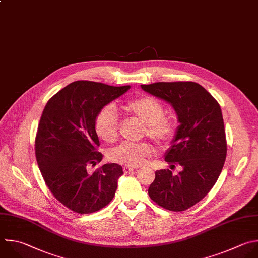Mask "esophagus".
<instances>
[{"label":"esophagus","mask_w":258,"mask_h":258,"mask_svg":"<svg viewBox=\"0 0 258 258\" xmlns=\"http://www.w3.org/2000/svg\"><path fill=\"white\" fill-rule=\"evenodd\" d=\"M135 170V168H133V167H128V166H125V167H123V171H124V173H131V172H133V171Z\"/></svg>","instance_id":"1"}]
</instances>
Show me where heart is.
Here are the masks:
<instances>
[{"instance_id": "1", "label": "heart", "mask_w": 258, "mask_h": 258, "mask_svg": "<svg viewBox=\"0 0 258 258\" xmlns=\"http://www.w3.org/2000/svg\"><path fill=\"white\" fill-rule=\"evenodd\" d=\"M122 109L131 116L145 124L147 137L159 145H166L173 140L176 125L173 120L164 117L165 109L156 98L148 95L134 98L122 105ZM95 132L104 142L112 143L117 138L118 118L116 111L111 106L102 108L95 118ZM152 147L146 142H123L112 148L109 159L117 164L128 167H138L146 162L152 154Z\"/></svg>"}]
</instances>
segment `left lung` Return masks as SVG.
<instances>
[{"mask_svg":"<svg viewBox=\"0 0 258 258\" xmlns=\"http://www.w3.org/2000/svg\"><path fill=\"white\" fill-rule=\"evenodd\" d=\"M141 88L172 106L179 122L165 161L182 170L177 175L157 170L149 196L166 210L185 211L210 192L223 169L227 142L221 107L195 82H159Z\"/></svg>","mask_w":258,"mask_h":258,"instance_id":"left-lung-1","label":"left lung"}]
</instances>
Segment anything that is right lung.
I'll use <instances>...</instances> for the list:
<instances>
[{
	"label": "right lung",
	"mask_w": 258,
	"mask_h": 258,
	"mask_svg": "<svg viewBox=\"0 0 258 258\" xmlns=\"http://www.w3.org/2000/svg\"><path fill=\"white\" fill-rule=\"evenodd\" d=\"M130 88L76 81L52 96L43 109L35 139L37 164L53 197L75 213L97 212L115 195L123 174L120 165L104 164L93 174L87 167L103 158L96 150L100 145L96 115Z\"/></svg>",
	"instance_id": "obj_1"
}]
</instances>
